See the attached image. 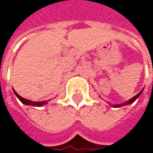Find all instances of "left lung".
I'll list each match as a JSON object with an SVG mask.
<instances>
[{"mask_svg":"<svg viewBox=\"0 0 153 153\" xmlns=\"http://www.w3.org/2000/svg\"><path fill=\"white\" fill-rule=\"evenodd\" d=\"M142 92H143V89L138 93L137 95V96H135L134 97H132L131 99H129L128 101H127L126 103H123V104H120V105H112L111 106H113V107H121V106H123V105H130V104H132V103H134L137 99L138 97H139V96L142 94Z\"/></svg>","mask_w":153,"mask_h":153,"instance_id":"8db88e82","label":"left lung"}]
</instances>
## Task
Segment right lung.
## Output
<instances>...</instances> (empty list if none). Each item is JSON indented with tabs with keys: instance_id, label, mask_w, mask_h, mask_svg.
Returning <instances> with one entry per match:
<instances>
[{
	"instance_id": "obj_1",
	"label": "right lung",
	"mask_w": 153,
	"mask_h": 153,
	"mask_svg": "<svg viewBox=\"0 0 153 153\" xmlns=\"http://www.w3.org/2000/svg\"><path fill=\"white\" fill-rule=\"evenodd\" d=\"M14 90V89H13ZM14 93H15V95L16 96V97L24 104V105H33V106H37V107H40V106H42V105H46L47 103H48V101H42V102H33V101H31V100H28V99H25V98H23L22 97H20L16 92L15 90H14Z\"/></svg>"
}]
</instances>
